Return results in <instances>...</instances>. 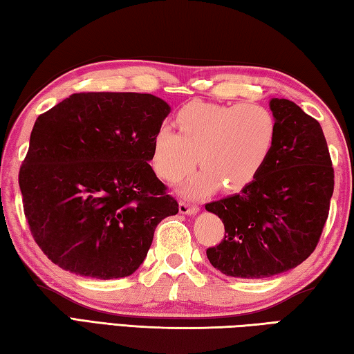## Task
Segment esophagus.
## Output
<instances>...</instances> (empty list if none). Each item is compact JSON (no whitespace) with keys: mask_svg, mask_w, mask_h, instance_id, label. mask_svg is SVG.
<instances>
[{"mask_svg":"<svg viewBox=\"0 0 354 354\" xmlns=\"http://www.w3.org/2000/svg\"><path fill=\"white\" fill-rule=\"evenodd\" d=\"M179 212L184 214H195L199 212V207L196 204L187 203V201H181V203H179Z\"/></svg>","mask_w":354,"mask_h":354,"instance_id":"1","label":"esophagus"}]
</instances>
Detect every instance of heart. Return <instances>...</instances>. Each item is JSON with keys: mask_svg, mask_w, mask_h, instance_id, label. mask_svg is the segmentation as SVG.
<instances>
[{"mask_svg": "<svg viewBox=\"0 0 354 354\" xmlns=\"http://www.w3.org/2000/svg\"><path fill=\"white\" fill-rule=\"evenodd\" d=\"M178 133L161 127L151 138L150 164L165 183H176L198 161L203 170L184 187L203 196L223 184L241 190L264 167L274 147L278 126L273 113L258 104L190 101L175 115Z\"/></svg>", "mask_w": 354, "mask_h": 354, "instance_id": "obj_1", "label": "heart"}]
</instances>
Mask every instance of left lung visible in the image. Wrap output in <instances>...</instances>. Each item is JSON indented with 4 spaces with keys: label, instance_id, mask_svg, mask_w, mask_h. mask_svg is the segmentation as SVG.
Listing matches in <instances>:
<instances>
[{
    "label": "left lung",
    "instance_id": "obj_1",
    "mask_svg": "<svg viewBox=\"0 0 354 354\" xmlns=\"http://www.w3.org/2000/svg\"><path fill=\"white\" fill-rule=\"evenodd\" d=\"M270 109L278 135L264 167L241 193L205 204L225 228L207 258L233 278H270L299 266L330 212L335 170L321 124L288 100L273 98Z\"/></svg>",
    "mask_w": 354,
    "mask_h": 354
}]
</instances>
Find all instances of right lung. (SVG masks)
Returning <instances> with one entry per match:
<instances>
[{"instance_id": "1", "label": "right lung", "mask_w": 354, "mask_h": 354, "mask_svg": "<svg viewBox=\"0 0 354 354\" xmlns=\"http://www.w3.org/2000/svg\"><path fill=\"white\" fill-rule=\"evenodd\" d=\"M170 112L150 93H73L41 113L19 169L30 233L53 264L96 279L130 276L178 201L150 167Z\"/></svg>"}]
</instances>
